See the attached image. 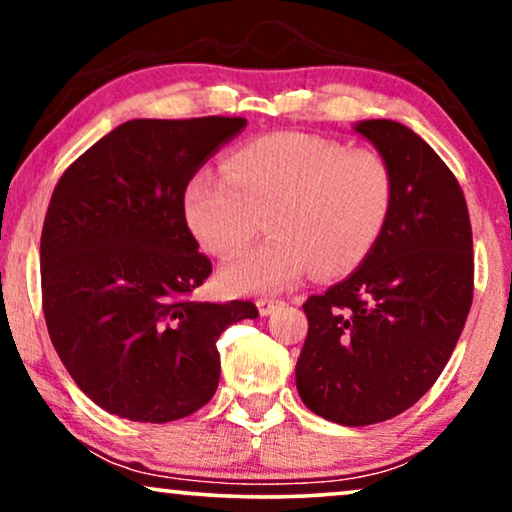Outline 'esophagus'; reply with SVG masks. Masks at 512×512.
<instances>
[{"label": "esophagus", "mask_w": 512, "mask_h": 512, "mask_svg": "<svg viewBox=\"0 0 512 512\" xmlns=\"http://www.w3.org/2000/svg\"><path fill=\"white\" fill-rule=\"evenodd\" d=\"M280 306H285L283 299H273V297H262L257 299V308H259V315H271L273 311H278Z\"/></svg>", "instance_id": "1"}]
</instances>
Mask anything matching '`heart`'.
Returning a JSON list of instances; mask_svg holds the SVG:
<instances>
[{
	"instance_id": "heart-1",
	"label": "heart",
	"mask_w": 512,
	"mask_h": 512,
	"mask_svg": "<svg viewBox=\"0 0 512 512\" xmlns=\"http://www.w3.org/2000/svg\"><path fill=\"white\" fill-rule=\"evenodd\" d=\"M394 204L390 164L373 150L301 132H273L227 157L225 171L201 169L185 190V218L215 257L241 253L222 271L232 292L280 290L311 269L341 276L376 246Z\"/></svg>"
}]
</instances>
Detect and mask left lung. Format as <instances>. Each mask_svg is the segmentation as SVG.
<instances>
[{
  "label": "left lung",
  "mask_w": 512,
  "mask_h": 512,
  "mask_svg": "<svg viewBox=\"0 0 512 512\" xmlns=\"http://www.w3.org/2000/svg\"><path fill=\"white\" fill-rule=\"evenodd\" d=\"M394 176V204L362 266L306 299L297 390L345 427L385 422L429 392L473 301V234L462 187L429 143L394 120H364Z\"/></svg>",
  "instance_id": "left-lung-1"
}]
</instances>
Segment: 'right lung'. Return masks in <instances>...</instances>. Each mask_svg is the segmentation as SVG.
<instances>
[{"instance_id": "1", "label": "right lung", "mask_w": 512, "mask_h": 512, "mask_svg": "<svg viewBox=\"0 0 512 512\" xmlns=\"http://www.w3.org/2000/svg\"><path fill=\"white\" fill-rule=\"evenodd\" d=\"M246 118L129 120L85 150L50 197L41 306L76 385L118 417L164 424L218 390V338L253 301L192 292L213 264L185 220V190Z\"/></svg>"}]
</instances>
